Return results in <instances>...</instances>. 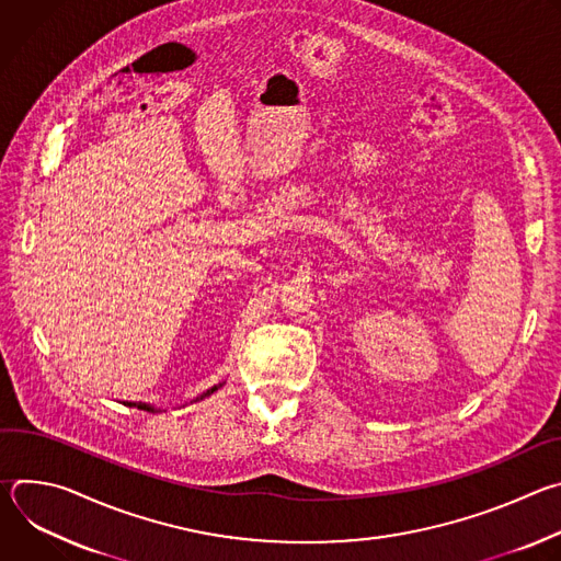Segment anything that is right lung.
<instances>
[{
  "mask_svg": "<svg viewBox=\"0 0 561 561\" xmlns=\"http://www.w3.org/2000/svg\"><path fill=\"white\" fill-rule=\"evenodd\" d=\"M217 388H219V386H213V388H210V390H208V392H206V394H210V392H215V390H217ZM206 394H202V397H206ZM128 407H137V409H139V411H148V413H154V409H152V407H146V404H130V402H128Z\"/></svg>",
  "mask_w": 561,
  "mask_h": 561,
  "instance_id": "right-lung-1",
  "label": "right lung"
}]
</instances>
